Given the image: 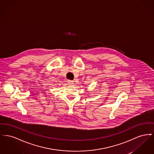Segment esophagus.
Instances as JSON below:
<instances>
[{
    "instance_id": "esophagus-1",
    "label": "esophagus",
    "mask_w": 154,
    "mask_h": 154,
    "mask_svg": "<svg viewBox=\"0 0 154 154\" xmlns=\"http://www.w3.org/2000/svg\"><path fill=\"white\" fill-rule=\"evenodd\" d=\"M67 82H68V84H70V85H72V84H73V81L72 80H68L67 81Z\"/></svg>"
}]
</instances>
